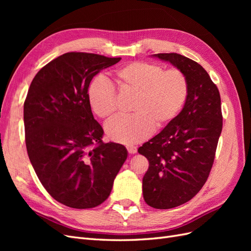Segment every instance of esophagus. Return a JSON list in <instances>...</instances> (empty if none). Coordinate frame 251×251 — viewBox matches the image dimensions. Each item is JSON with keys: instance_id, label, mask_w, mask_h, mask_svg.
<instances>
[{"instance_id": "1", "label": "esophagus", "mask_w": 251, "mask_h": 251, "mask_svg": "<svg viewBox=\"0 0 251 251\" xmlns=\"http://www.w3.org/2000/svg\"><path fill=\"white\" fill-rule=\"evenodd\" d=\"M126 150H127V151L130 154H135V153H137V148H136L135 146H127L126 147Z\"/></svg>"}]
</instances>
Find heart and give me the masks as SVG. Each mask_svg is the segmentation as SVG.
I'll use <instances>...</instances> for the list:
<instances>
[{
	"mask_svg": "<svg viewBox=\"0 0 251 251\" xmlns=\"http://www.w3.org/2000/svg\"><path fill=\"white\" fill-rule=\"evenodd\" d=\"M114 78L123 92L135 95L128 116H118L105 126L109 138L133 144L148 138L153 130H161L177 118L187 100L189 85L178 68L164 70L160 65L133 62L119 68ZM88 100L101 119H109L117 109L116 90L103 77L90 83Z\"/></svg>",
	"mask_w": 251,
	"mask_h": 251,
	"instance_id": "1",
	"label": "heart"
}]
</instances>
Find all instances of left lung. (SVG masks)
I'll return each instance as SVG.
<instances>
[{
    "instance_id": "obj_1",
    "label": "left lung",
    "mask_w": 251,
    "mask_h": 251,
    "mask_svg": "<svg viewBox=\"0 0 251 251\" xmlns=\"http://www.w3.org/2000/svg\"><path fill=\"white\" fill-rule=\"evenodd\" d=\"M154 56L183 71L189 85L177 118L138 149L149 160L142 179L144 201L154 208L169 209L194 198L206 182L223 117L219 90L201 65L178 53Z\"/></svg>"
}]
</instances>
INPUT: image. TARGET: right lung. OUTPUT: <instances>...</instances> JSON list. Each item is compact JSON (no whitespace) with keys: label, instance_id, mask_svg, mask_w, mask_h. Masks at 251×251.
Segmentation results:
<instances>
[{"label":"right lung","instance_id":"1","mask_svg":"<svg viewBox=\"0 0 251 251\" xmlns=\"http://www.w3.org/2000/svg\"><path fill=\"white\" fill-rule=\"evenodd\" d=\"M121 57L68 52L36 73L24 102L27 153L45 189L72 208L108 199L127 157L119 143H104L88 100L89 85Z\"/></svg>","mask_w":251,"mask_h":251}]
</instances>
